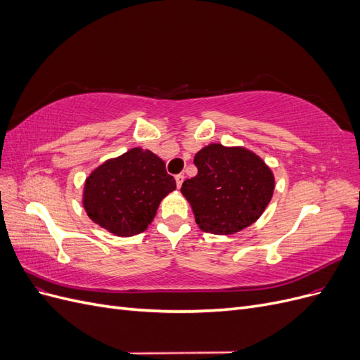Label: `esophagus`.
Masks as SVG:
<instances>
[{"mask_svg":"<svg viewBox=\"0 0 360 360\" xmlns=\"http://www.w3.org/2000/svg\"><path fill=\"white\" fill-rule=\"evenodd\" d=\"M184 180V174H177L176 176V183H177V188H181V183Z\"/></svg>","mask_w":360,"mask_h":360,"instance_id":"esophagus-1","label":"esophagus"}]
</instances>
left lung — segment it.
Instances as JSON below:
<instances>
[{"mask_svg": "<svg viewBox=\"0 0 360 360\" xmlns=\"http://www.w3.org/2000/svg\"><path fill=\"white\" fill-rule=\"evenodd\" d=\"M193 163L198 174L184 180L180 191L205 233L242 231L258 219L271 200L274 174L252 151L210 144L195 155Z\"/></svg>", "mask_w": 360, "mask_h": 360, "instance_id": "1", "label": "left lung"}]
</instances>
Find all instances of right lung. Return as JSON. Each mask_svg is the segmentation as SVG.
<instances>
[{
	"label": "right lung",
	"instance_id": "right-lung-1",
	"mask_svg": "<svg viewBox=\"0 0 360 360\" xmlns=\"http://www.w3.org/2000/svg\"><path fill=\"white\" fill-rule=\"evenodd\" d=\"M176 189L165 162L150 150L132 148L96 168L85 181L84 209L97 225L115 236L143 233L159 202Z\"/></svg>",
	"mask_w": 360,
	"mask_h": 360
}]
</instances>
